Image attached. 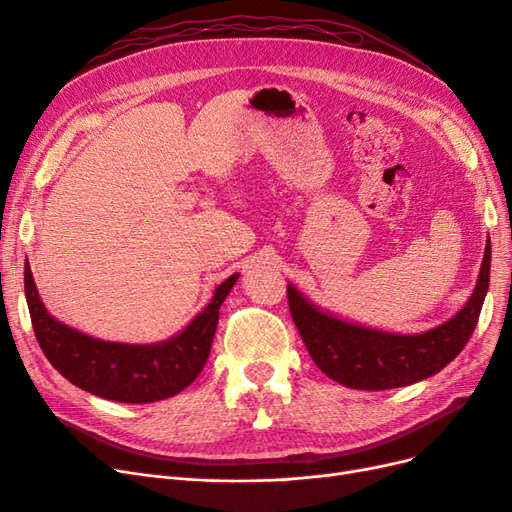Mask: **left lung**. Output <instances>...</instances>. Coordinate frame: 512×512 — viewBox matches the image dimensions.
<instances>
[{
    "label": "left lung",
    "mask_w": 512,
    "mask_h": 512,
    "mask_svg": "<svg viewBox=\"0 0 512 512\" xmlns=\"http://www.w3.org/2000/svg\"><path fill=\"white\" fill-rule=\"evenodd\" d=\"M491 243L470 301L440 327L418 335H395L359 327L320 312L288 286L290 316L314 363L331 380L361 391H386L438 374L468 344L489 290Z\"/></svg>",
    "instance_id": "8db88e82"
}]
</instances>
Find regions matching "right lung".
<instances>
[{
	"instance_id": "1",
	"label": "right lung",
	"mask_w": 512,
	"mask_h": 512,
	"mask_svg": "<svg viewBox=\"0 0 512 512\" xmlns=\"http://www.w3.org/2000/svg\"><path fill=\"white\" fill-rule=\"evenodd\" d=\"M237 273L215 288L211 303L188 329L153 346L102 342L57 322L46 312L25 262V299L32 327L46 359L79 389L121 404H149L181 393L203 371L218 327L220 305Z\"/></svg>"
}]
</instances>
